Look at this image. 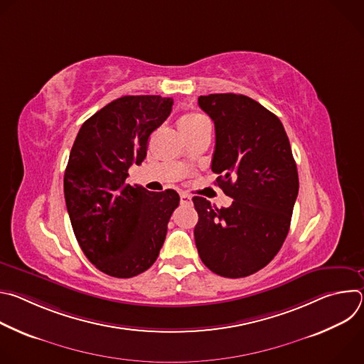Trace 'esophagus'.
Masks as SVG:
<instances>
[{"mask_svg": "<svg viewBox=\"0 0 364 364\" xmlns=\"http://www.w3.org/2000/svg\"><path fill=\"white\" fill-rule=\"evenodd\" d=\"M180 203L181 204H191V196L187 193H181L180 194Z\"/></svg>", "mask_w": 364, "mask_h": 364, "instance_id": "1", "label": "esophagus"}]
</instances>
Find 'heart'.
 I'll list each match as a JSON object with an SVG mask.
<instances>
[{"instance_id":"b5f03b06","label":"heart","mask_w":364,"mask_h":364,"mask_svg":"<svg viewBox=\"0 0 364 364\" xmlns=\"http://www.w3.org/2000/svg\"><path fill=\"white\" fill-rule=\"evenodd\" d=\"M207 119L198 114V112H193V111H188V112H184L180 119H178V127L181 129V132H187V131H191L194 128H197L200 124L205 122Z\"/></svg>"}]
</instances>
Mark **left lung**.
I'll list each match as a JSON object with an SVG mask.
<instances>
[{"label":"left lung","mask_w":364,"mask_h":364,"mask_svg":"<svg viewBox=\"0 0 364 364\" xmlns=\"http://www.w3.org/2000/svg\"><path fill=\"white\" fill-rule=\"evenodd\" d=\"M215 122L212 171L232 197L218 209L193 197L194 240L203 264L225 278L249 277L279 252L298 196V171L282 122L261 103L235 93L198 97Z\"/></svg>","instance_id":"8db88e82"}]
</instances>
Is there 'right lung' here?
I'll return each instance as SVG.
<instances>
[{
	"label": "right lung",
	"mask_w": 364,
	"mask_h": 364,
	"mask_svg": "<svg viewBox=\"0 0 364 364\" xmlns=\"http://www.w3.org/2000/svg\"><path fill=\"white\" fill-rule=\"evenodd\" d=\"M171 108V97L122 96L85 121L72 146L63 180L70 223L86 257L109 277L132 278L157 261L178 207L174 190L127 183Z\"/></svg>",
	"instance_id": "1"
}]
</instances>
